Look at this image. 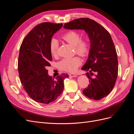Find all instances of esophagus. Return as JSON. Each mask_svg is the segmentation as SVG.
<instances>
[{
  "mask_svg": "<svg viewBox=\"0 0 134 134\" xmlns=\"http://www.w3.org/2000/svg\"><path fill=\"white\" fill-rule=\"evenodd\" d=\"M69 76L72 77H76L77 75L75 74V73H69Z\"/></svg>",
  "mask_w": 134,
  "mask_h": 134,
  "instance_id": "1",
  "label": "esophagus"
}]
</instances>
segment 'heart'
<instances>
[{
	"label": "heart",
	"mask_w": 134,
	"mask_h": 134,
	"mask_svg": "<svg viewBox=\"0 0 134 134\" xmlns=\"http://www.w3.org/2000/svg\"><path fill=\"white\" fill-rule=\"evenodd\" d=\"M62 39L74 47L75 53L81 57H86L90 52V44L87 39L81 38V34L76 31H70L62 36ZM58 42L55 38H52L49 44L51 54L53 57L57 55ZM82 63L80 58L75 56L72 58L62 59L58 63V67L62 71L73 72L76 71Z\"/></svg>",
	"instance_id": "b5f03b06"
}]
</instances>
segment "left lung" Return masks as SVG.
I'll return each mask as SVG.
<instances>
[{"mask_svg": "<svg viewBox=\"0 0 134 134\" xmlns=\"http://www.w3.org/2000/svg\"><path fill=\"white\" fill-rule=\"evenodd\" d=\"M67 29H83L88 34L91 48L87 62L82 70L86 73L90 84L83 90L86 96L100 100L112 91L118 75V55L109 32L96 21L88 18L73 20L64 24ZM95 72V77L91 76Z\"/></svg>", "mask_w": 134, "mask_h": 134, "instance_id": "1", "label": "left lung"}]
</instances>
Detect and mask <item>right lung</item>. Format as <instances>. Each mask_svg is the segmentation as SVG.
Returning <instances> with one entry per match:
<instances>
[{
    "label": "right lung",
    "mask_w": 134,
    "mask_h": 134,
    "mask_svg": "<svg viewBox=\"0 0 134 134\" xmlns=\"http://www.w3.org/2000/svg\"><path fill=\"white\" fill-rule=\"evenodd\" d=\"M63 24L44 22L37 25L25 36L20 47L18 68L20 82L28 96L37 102L48 104L55 101L64 88L62 73L55 79L47 67L52 60L49 44Z\"/></svg>",
    "instance_id": "add662e5"
}]
</instances>
